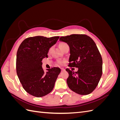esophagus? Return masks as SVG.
I'll return each mask as SVG.
<instances>
[{
	"instance_id": "esophagus-1",
	"label": "esophagus",
	"mask_w": 120,
	"mask_h": 120,
	"mask_svg": "<svg viewBox=\"0 0 120 120\" xmlns=\"http://www.w3.org/2000/svg\"><path fill=\"white\" fill-rule=\"evenodd\" d=\"M65 71V70L64 68H61V71Z\"/></svg>"
}]
</instances>
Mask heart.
I'll use <instances>...</instances> for the list:
<instances>
[{
    "label": "heart",
    "instance_id": "heart-1",
    "mask_svg": "<svg viewBox=\"0 0 120 120\" xmlns=\"http://www.w3.org/2000/svg\"><path fill=\"white\" fill-rule=\"evenodd\" d=\"M67 45V44L66 43H64V42L61 43L60 44V49L62 48L63 46H64V45ZM63 63H64V62H63V61H60V60L58 61V64H63Z\"/></svg>",
    "mask_w": 120,
    "mask_h": 120
}]
</instances>
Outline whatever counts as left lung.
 Returning a JSON list of instances; mask_svg holds the SVG:
<instances>
[{"label": "left lung", "instance_id": "8db88e82", "mask_svg": "<svg viewBox=\"0 0 120 120\" xmlns=\"http://www.w3.org/2000/svg\"><path fill=\"white\" fill-rule=\"evenodd\" d=\"M60 41L70 46L68 66L78 68L75 72L66 69L69 74L67 80L69 88L79 95L90 94L98 86L103 70L102 58L95 42L85 34L61 37Z\"/></svg>", "mask_w": 120, "mask_h": 120}]
</instances>
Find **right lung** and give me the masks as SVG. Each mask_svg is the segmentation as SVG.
I'll return each instance as SVG.
<instances>
[{
	"label": "right lung",
	"mask_w": 120,
	"mask_h": 120,
	"mask_svg": "<svg viewBox=\"0 0 120 120\" xmlns=\"http://www.w3.org/2000/svg\"><path fill=\"white\" fill-rule=\"evenodd\" d=\"M59 38L30 37L25 39L19 46L16 54L17 75L23 89L32 96L43 97L54 88L60 69L53 67L45 72L41 61L48 57L49 49L56 44Z\"/></svg>",
	"instance_id": "add662e5"
}]
</instances>
